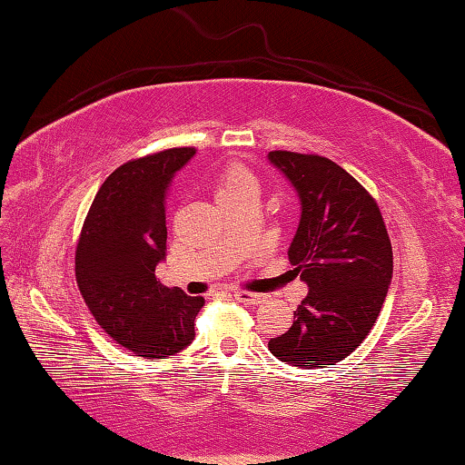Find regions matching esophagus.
I'll list each match as a JSON object with an SVG mask.
<instances>
[{
	"label": "esophagus",
	"instance_id": "esophagus-1",
	"mask_svg": "<svg viewBox=\"0 0 465 465\" xmlns=\"http://www.w3.org/2000/svg\"><path fill=\"white\" fill-rule=\"evenodd\" d=\"M234 300H237V302H242V304H262L263 300H265V296L263 294H255V292H242V290H237L234 292Z\"/></svg>",
	"mask_w": 465,
	"mask_h": 465
}]
</instances>
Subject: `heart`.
<instances>
[{
	"mask_svg": "<svg viewBox=\"0 0 465 465\" xmlns=\"http://www.w3.org/2000/svg\"><path fill=\"white\" fill-rule=\"evenodd\" d=\"M214 190L218 202L237 198L241 193L257 192V179L245 165H241V163H228L216 177Z\"/></svg>",
	"mask_w": 465,
	"mask_h": 465,
	"instance_id": "1",
	"label": "heart"
}]
</instances>
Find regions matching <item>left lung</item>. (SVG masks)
Instances as JSON below:
<instances>
[{
    "label": "left lung",
    "instance_id": "left-lung-1",
    "mask_svg": "<svg viewBox=\"0 0 465 465\" xmlns=\"http://www.w3.org/2000/svg\"><path fill=\"white\" fill-rule=\"evenodd\" d=\"M298 192L300 224L288 249L308 296L270 351L296 368H327L368 337L392 282V245L371 193L321 154L272 151Z\"/></svg>",
    "mask_w": 465,
    "mask_h": 465
}]
</instances>
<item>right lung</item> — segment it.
Listing matches in <instances>:
<instances>
[{"instance_id":"add662e5","label":"right lung","mask_w":465,"mask_h":465,"mask_svg":"<svg viewBox=\"0 0 465 465\" xmlns=\"http://www.w3.org/2000/svg\"><path fill=\"white\" fill-rule=\"evenodd\" d=\"M193 146L159 151L120 165L97 190L75 249V278L97 324L128 351L167 360L193 341L202 296L154 278L165 259L171 182Z\"/></svg>"}]
</instances>
